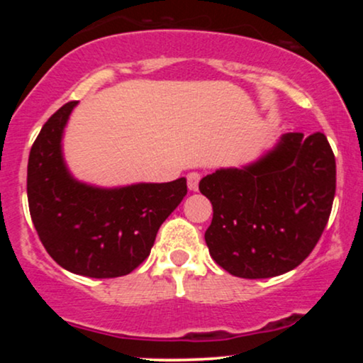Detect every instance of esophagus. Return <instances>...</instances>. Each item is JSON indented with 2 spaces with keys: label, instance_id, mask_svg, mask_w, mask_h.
Segmentation results:
<instances>
[{
  "label": "esophagus",
  "instance_id": "34e87169",
  "mask_svg": "<svg viewBox=\"0 0 363 363\" xmlns=\"http://www.w3.org/2000/svg\"><path fill=\"white\" fill-rule=\"evenodd\" d=\"M199 179H201V176H199L198 172H191L189 176H187V187H189L191 191H198Z\"/></svg>",
  "mask_w": 363,
  "mask_h": 363
}]
</instances>
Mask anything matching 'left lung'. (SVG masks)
<instances>
[{
	"mask_svg": "<svg viewBox=\"0 0 363 363\" xmlns=\"http://www.w3.org/2000/svg\"><path fill=\"white\" fill-rule=\"evenodd\" d=\"M213 205L205 232L210 256L239 278H272L297 268L318 244L336 191V162L323 133H285L242 167L199 181Z\"/></svg>",
	"mask_w": 363,
	"mask_h": 363,
	"instance_id": "obj_1",
	"label": "left lung"
}]
</instances>
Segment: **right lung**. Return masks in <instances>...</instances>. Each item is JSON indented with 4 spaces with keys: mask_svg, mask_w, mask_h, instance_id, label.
<instances>
[{
    "mask_svg": "<svg viewBox=\"0 0 363 363\" xmlns=\"http://www.w3.org/2000/svg\"><path fill=\"white\" fill-rule=\"evenodd\" d=\"M78 102L56 111L28 155L27 196L45 251L74 274L116 278L131 273L152 251L160 225L187 194L172 182L101 187L78 181L62 155V135Z\"/></svg>",
    "mask_w": 363,
    "mask_h": 363,
    "instance_id": "right-lung-1",
    "label": "right lung"
}]
</instances>
